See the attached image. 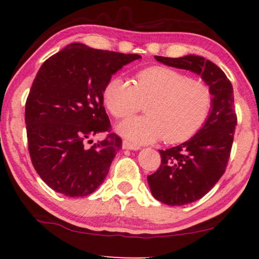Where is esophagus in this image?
I'll list each match as a JSON object with an SVG mask.
<instances>
[{
  "mask_svg": "<svg viewBox=\"0 0 259 259\" xmlns=\"http://www.w3.org/2000/svg\"><path fill=\"white\" fill-rule=\"evenodd\" d=\"M122 147L125 148V150H133V151L139 150V146H138V145L131 143V141H128V140L122 141Z\"/></svg>",
  "mask_w": 259,
  "mask_h": 259,
  "instance_id": "34e87169",
  "label": "esophagus"
}]
</instances>
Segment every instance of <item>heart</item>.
Listing matches in <instances>:
<instances>
[{
  "mask_svg": "<svg viewBox=\"0 0 259 259\" xmlns=\"http://www.w3.org/2000/svg\"><path fill=\"white\" fill-rule=\"evenodd\" d=\"M106 107L116 119H126L146 106V116L126 120L119 132L138 144L161 139L183 143L193 137L210 115L213 94L206 83L164 66L137 73L136 84L121 76L108 81L104 91Z\"/></svg>",
  "mask_w": 259,
  "mask_h": 259,
  "instance_id": "1",
  "label": "heart"
}]
</instances>
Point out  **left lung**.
Masks as SVG:
<instances>
[{
    "instance_id": "8db88e82",
    "label": "left lung",
    "mask_w": 259,
    "mask_h": 259,
    "mask_svg": "<svg viewBox=\"0 0 259 259\" xmlns=\"http://www.w3.org/2000/svg\"><path fill=\"white\" fill-rule=\"evenodd\" d=\"M155 60L199 74L213 94L212 111L205 125L179 146L159 151L160 166L147 176L155 199L179 206L200 199L224 175L237 125L233 90L224 72L201 56H155Z\"/></svg>"
}]
</instances>
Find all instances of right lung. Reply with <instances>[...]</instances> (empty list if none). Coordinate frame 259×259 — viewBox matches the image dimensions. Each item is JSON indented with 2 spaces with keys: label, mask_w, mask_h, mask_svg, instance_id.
Masks as SVG:
<instances>
[{
  "label": "right lung",
  "mask_w": 259,
  "mask_h": 259,
  "mask_svg": "<svg viewBox=\"0 0 259 259\" xmlns=\"http://www.w3.org/2000/svg\"><path fill=\"white\" fill-rule=\"evenodd\" d=\"M140 58L70 44L40 67L24 119L31 162L51 189L84 197L104 182L122 146L105 111V87L122 66ZM98 133L105 139L90 148Z\"/></svg>",
  "instance_id": "right-lung-1"
}]
</instances>
